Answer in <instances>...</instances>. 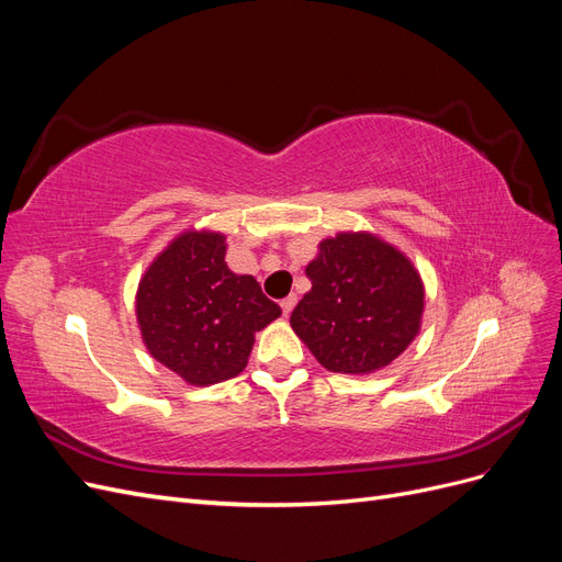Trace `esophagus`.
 <instances>
[{
	"label": "esophagus",
	"instance_id": "obj_1",
	"mask_svg": "<svg viewBox=\"0 0 562 562\" xmlns=\"http://www.w3.org/2000/svg\"><path fill=\"white\" fill-rule=\"evenodd\" d=\"M295 304H297V295H288V297H283L281 300V310H283V316H288V314H291L293 310H295Z\"/></svg>",
	"mask_w": 562,
	"mask_h": 562
}]
</instances>
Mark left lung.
Masks as SVG:
<instances>
[{
  "instance_id": "1",
  "label": "left lung",
  "mask_w": 562,
  "mask_h": 562,
  "mask_svg": "<svg viewBox=\"0 0 562 562\" xmlns=\"http://www.w3.org/2000/svg\"><path fill=\"white\" fill-rule=\"evenodd\" d=\"M291 328L330 372L368 375L413 345L424 314L417 267L372 232H339L307 265Z\"/></svg>"
}]
</instances>
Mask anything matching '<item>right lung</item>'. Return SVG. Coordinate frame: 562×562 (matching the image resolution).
<instances>
[{"instance_id":"1","label":"right lung","mask_w":562,"mask_h":562,"mask_svg":"<svg viewBox=\"0 0 562 562\" xmlns=\"http://www.w3.org/2000/svg\"><path fill=\"white\" fill-rule=\"evenodd\" d=\"M223 232L187 229L149 262L135 318L151 359L192 386L232 380L246 368L255 333L281 316L250 274L225 262Z\"/></svg>"}]
</instances>
